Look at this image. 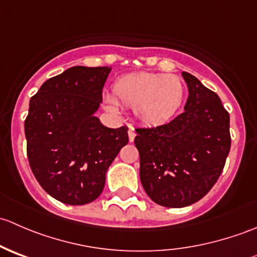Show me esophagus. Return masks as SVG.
<instances>
[{
	"instance_id": "34e87169",
	"label": "esophagus",
	"mask_w": 257,
	"mask_h": 257,
	"mask_svg": "<svg viewBox=\"0 0 257 257\" xmlns=\"http://www.w3.org/2000/svg\"><path fill=\"white\" fill-rule=\"evenodd\" d=\"M128 136H129V142H133L134 138H136V131H134L133 126H129V131H128Z\"/></svg>"
}]
</instances>
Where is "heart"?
<instances>
[{"label": "heart", "mask_w": 257, "mask_h": 257, "mask_svg": "<svg viewBox=\"0 0 257 257\" xmlns=\"http://www.w3.org/2000/svg\"><path fill=\"white\" fill-rule=\"evenodd\" d=\"M183 80L164 73L126 74L113 84V97L105 99L108 109L118 105L134 107V115L147 126H159L172 120L184 102Z\"/></svg>", "instance_id": "b5f03b06"}]
</instances>
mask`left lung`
Instances as JSON below:
<instances>
[{
    "instance_id": "obj_1",
    "label": "left lung",
    "mask_w": 257,
    "mask_h": 257,
    "mask_svg": "<svg viewBox=\"0 0 257 257\" xmlns=\"http://www.w3.org/2000/svg\"><path fill=\"white\" fill-rule=\"evenodd\" d=\"M189 88L184 112L167 124L137 128L141 181L154 203L191 205L215 185L231 147L230 115L219 95L183 72Z\"/></svg>"
}]
</instances>
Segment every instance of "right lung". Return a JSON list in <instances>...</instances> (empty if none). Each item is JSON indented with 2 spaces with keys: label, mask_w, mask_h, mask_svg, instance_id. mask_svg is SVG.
<instances>
[{
  "label": "right lung",
  "mask_w": 257,
  "mask_h": 257,
  "mask_svg": "<svg viewBox=\"0 0 257 257\" xmlns=\"http://www.w3.org/2000/svg\"><path fill=\"white\" fill-rule=\"evenodd\" d=\"M109 67H72L46 80L25 120L31 170L43 190L68 205L95 200L105 173L128 143V128H107L93 114Z\"/></svg>",
  "instance_id": "right-lung-1"
}]
</instances>
